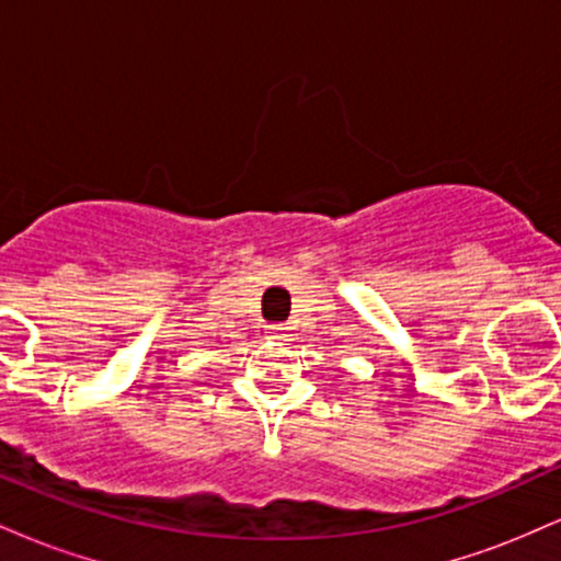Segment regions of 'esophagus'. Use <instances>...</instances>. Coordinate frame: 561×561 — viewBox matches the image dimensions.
Masks as SVG:
<instances>
[{
  "instance_id": "esophagus-1",
  "label": "esophagus",
  "mask_w": 561,
  "mask_h": 561,
  "mask_svg": "<svg viewBox=\"0 0 561 561\" xmlns=\"http://www.w3.org/2000/svg\"><path fill=\"white\" fill-rule=\"evenodd\" d=\"M272 337L282 340V327H272Z\"/></svg>"
}]
</instances>
